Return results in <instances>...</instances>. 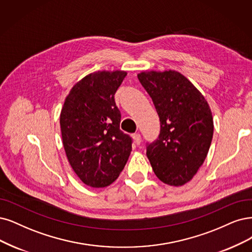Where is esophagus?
I'll return each instance as SVG.
<instances>
[{"label":"esophagus","mask_w":252,"mask_h":252,"mask_svg":"<svg viewBox=\"0 0 252 252\" xmlns=\"http://www.w3.org/2000/svg\"><path fill=\"white\" fill-rule=\"evenodd\" d=\"M133 139H134V141H135V143L137 144V145H139L141 143V136H140V134L139 133H136V134H133Z\"/></svg>","instance_id":"1"}]
</instances>
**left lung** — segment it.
I'll use <instances>...</instances> for the list:
<instances>
[{
	"label": "left lung",
	"instance_id": "8db88e82",
	"mask_svg": "<svg viewBox=\"0 0 252 252\" xmlns=\"http://www.w3.org/2000/svg\"><path fill=\"white\" fill-rule=\"evenodd\" d=\"M138 79L161 124L159 138L147 146L146 156L158 179L180 187L206 160L214 132L212 111L201 92L179 71H142Z\"/></svg>",
	"mask_w": 252,
	"mask_h": 252
}]
</instances>
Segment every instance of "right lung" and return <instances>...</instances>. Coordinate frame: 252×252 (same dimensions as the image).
I'll list each match as a JSON object with an SVG mask.
<instances>
[{
    "mask_svg": "<svg viewBox=\"0 0 252 252\" xmlns=\"http://www.w3.org/2000/svg\"><path fill=\"white\" fill-rule=\"evenodd\" d=\"M124 70L87 74L70 89L60 114L62 142L69 165L89 187L104 188L119 176L132 152V139L119 127L114 94Z\"/></svg>",
    "mask_w": 252,
    "mask_h": 252,
    "instance_id": "right-lung-1",
    "label": "right lung"
}]
</instances>
